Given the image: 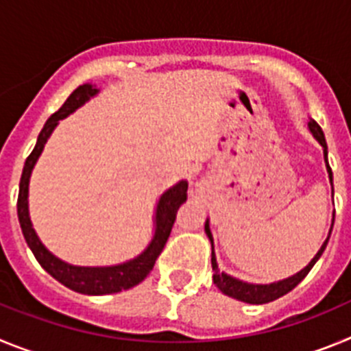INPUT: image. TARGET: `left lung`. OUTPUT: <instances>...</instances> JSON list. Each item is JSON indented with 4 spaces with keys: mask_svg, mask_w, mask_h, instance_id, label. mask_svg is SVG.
Masks as SVG:
<instances>
[{
    "mask_svg": "<svg viewBox=\"0 0 351 351\" xmlns=\"http://www.w3.org/2000/svg\"><path fill=\"white\" fill-rule=\"evenodd\" d=\"M308 128L311 132L313 137L318 141V144L324 147V160H325V167H327V173H328V181H330V186H332V170L328 167V160H327V142H325V135L322 132L320 125L316 123L315 119H309ZM332 197H334V188H332ZM332 225H334V214H332ZM332 225H330V230H328L327 239L324 241L322 247L318 250L315 256L311 258V262L306 265L304 269H300L297 274L290 276V278H285V280L274 281V283H267V285H256V283H247V281L237 280L234 276L226 274V272H221L218 269V262H216V255H214V239L213 234H210V226H209V219H206V235L209 237L210 241V263H213V281L214 285L218 287V290H221L225 295L232 297V299H237L241 302H247V304H267L272 302V300L280 299V297L287 295L288 291H291L300 281L308 276V272L311 271L313 265L318 262V258L322 256V253L327 247L328 239H330V232H332Z\"/></svg>",
    "mask_w": 351,
    "mask_h": 351,
    "instance_id": "8db88e82",
    "label": "left lung"
}]
</instances>
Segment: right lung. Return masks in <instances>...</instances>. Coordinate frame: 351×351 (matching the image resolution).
<instances>
[{
	"mask_svg": "<svg viewBox=\"0 0 351 351\" xmlns=\"http://www.w3.org/2000/svg\"><path fill=\"white\" fill-rule=\"evenodd\" d=\"M100 93V89H96L93 84H82L75 91L68 96V100L64 101L63 107L58 112L52 114L47 119V123L43 125L42 132H40L38 138H36L35 149L31 151L27 156L26 163H24L23 176H21V184H19V198H17V216L21 228H23V235L26 239L27 246L33 251L35 258L42 265L54 280L60 281L66 288L79 293H86V295H107V293H117L121 290H128L135 285L142 283L147 278V274L153 271L154 262L163 251L169 239L172 225L176 221V214L181 204L186 202V191H188V181H179L173 186H170L169 190L163 191L156 204V210H154V234L151 243L147 244L141 255L135 258H130L123 263H116V265H100V267H82V265H71V263L63 262L56 255H52L47 247L43 246L40 237L36 235L33 223L29 218V179L31 172L35 169L36 161H38L40 154H42L43 147L47 144L49 137L56 130V126L60 125V121L73 114L79 107H82L86 101H89L93 96Z\"/></svg>",
	"mask_w": 351,
	"mask_h": 351,
	"instance_id": "1",
	"label": "right lung"
}]
</instances>
